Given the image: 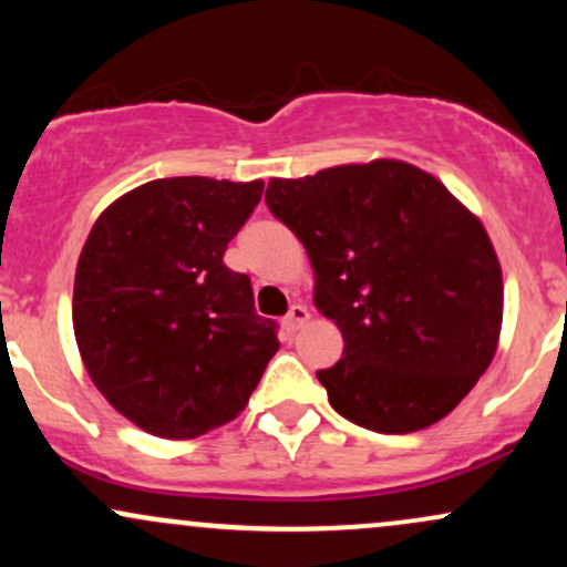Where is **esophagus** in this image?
I'll return each mask as SVG.
<instances>
[{
  "label": "esophagus",
  "mask_w": 567,
  "mask_h": 567,
  "mask_svg": "<svg viewBox=\"0 0 567 567\" xmlns=\"http://www.w3.org/2000/svg\"><path fill=\"white\" fill-rule=\"evenodd\" d=\"M309 322V309L303 303H292L288 317H285V328L288 330H298L301 324Z\"/></svg>",
  "instance_id": "34e87169"
}]
</instances>
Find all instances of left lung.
I'll list each match as a JSON object with an SVG mask.
<instances>
[{
    "label": "left lung",
    "mask_w": 567,
    "mask_h": 567,
    "mask_svg": "<svg viewBox=\"0 0 567 567\" xmlns=\"http://www.w3.org/2000/svg\"><path fill=\"white\" fill-rule=\"evenodd\" d=\"M266 205L301 239L315 303L343 357L317 370L336 413L381 434L437 424L491 365L504 282L487 231L408 162L271 178Z\"/></svg>",
    "instance_id": "obj_1"
}]
</instances>
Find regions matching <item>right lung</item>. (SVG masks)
Returning <instances> with one entry per match:
<instances>
[{
    "instance_id": "obj_1",
    "label": "right lung",
    "mask_w": 567,
    "mask_h": 567,
    "mask_svg": "<svg viewBox=\"0 0 567 567\" xmlns=\"http://www.w3.org/2000/svg\"><path fill=\"white\" fill-rule=\"evenodd\" d=\"M264 181H148L90 229L74 279V336L97 392L143 432L192 440L229 424L277 354L226 247Z\"/></svg>"
}]
</instances>
